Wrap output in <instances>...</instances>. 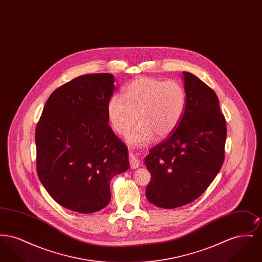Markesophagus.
Instances as JSON below:
<instances>
[{
	"instance_id": "esophagus-1",
	"label": "esophagus",
	"mask_w": 262,
	"mask_h": 262,
	"mask_svg": "<svg viewBox=\"0 0 262 262\" xmlns=\"http://www.w3.org/2000/svg\"><path fill=\"white\" fill-rule=\"evenodd\" d=\"M128 161H129V167L130 169H137L139 167V161L137 160V157L133 154V153H129L128 154Z\"/></svg>"
}]
</instances>
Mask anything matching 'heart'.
Segmentation results:
<instances>
[{
  "label": "heart",
  "mask_w": 262,
  "mask_h": 262,
  "mask_svg": "<svg viewBox=\"0 0 262 262\" xmlns=\"http://www.w3.org/2000/svg\"><path fill=\"white\" fill-rule=\"evenodd\" d=\"M186 107L187 92L180 81L142 76L125 86L124 99L119 95L110 98L107 114L113 130L119 136L126 135L137 118L139 125L129 134L127 141L143 145L154 136H170L181 123Z\"/></svg>",
  "instance_id": "1"
}]
</instances>
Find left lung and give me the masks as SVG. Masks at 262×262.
I'll return each mask as SVG.
<instances>
[{"instance_id":"8db88e82","label":"left lung","mask_w":262,"mask_h":262,"mask_svg":"<svg viewBox=\"0 0 262 262\" xmlns=\"http://www.w3.org/2000/svg\"><path fill=\"white\" fill-rule=\"evenodd\" d=\"M183 75L187 92L184 117L144 159L151 174L146 198L166 209L200 198L224 162L227 127L218 97L198 76L187 72Z\"/></svg>"}]
</instances>
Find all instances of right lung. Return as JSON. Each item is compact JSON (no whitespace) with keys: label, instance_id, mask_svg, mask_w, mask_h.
Segmentation results:
<instances>
[{"label":"right lung","instance_id":"1","mask_svg":"<svg viewBox=\"0 0 262 262\" xmlns=\"http://www.w3.org/2000/svg\"><path fill=\"white\" fill-rule=\"evenodd\" d=\"M114 75H80L47 100L35 130L36 170L51 198L79 213L103 209L110 182L128 167L125 143L108 124Z\"/></svg>","mask_w":262,"mask_h":262}]
</instances>
